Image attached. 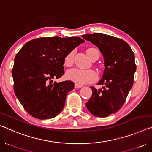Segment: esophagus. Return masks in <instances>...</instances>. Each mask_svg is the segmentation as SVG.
<instances>
[{"label": "esophagus", "mask_w": 152, "mask_h": 152, "mask_svg": "<svg viewBox=\"0 0 152 152\" xmlns=\"http://www.w3.org/2000/svg\"><path fill=\"white\" fill-rule=\"evenodd\" d=\"M83 86L82 85H81V84H74V88H82V87Z\"/></svg>", "instance_id": "esophagus-1"}]
</instances>
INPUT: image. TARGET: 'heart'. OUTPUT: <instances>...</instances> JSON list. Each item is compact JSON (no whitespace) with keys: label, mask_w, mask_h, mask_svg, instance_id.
<instances>
[{"label":"heart","mask_w":152,"mask_h":152,"mask_svg":"<svg viewBox=\"0 0 152 152\" xmlns=\"http://www.w3.org/2000/svg\"><path fill=\"white\" fill-rule=\"evenodd\" d=\"M96 50L94 48H89L86 50V53L90 58H91V52ZM74 51L68 53L64 58V64L67 67H70L74 63ZM66 78L76 84H83L92 83L96 81L98 78L97 73L93 70H82L79 68H72L68 70L66 72Z\"/></svg>","instance_id":"obj_1"}]
</instances>
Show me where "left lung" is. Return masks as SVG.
Here are the masks:
<instances>
[{"mask_svg":"<svg viewBox=\"0 0 152 152\" xmlns=\"http://www.w3.org/2000/svg\"><path fill=\"white\" fill-rule=\"evenodd\" d=\"M82 37L97 46L104 57V70L99 85L91 86L92 94L86 102L87 109L94 116L106 117L118 111L132 88L136 70L134 53L127 42L103 33Z\"/></svg>","mask_w":152,"mask_h":152,"instance_id":"8db88e82","label":"left lung"}]
</instances>
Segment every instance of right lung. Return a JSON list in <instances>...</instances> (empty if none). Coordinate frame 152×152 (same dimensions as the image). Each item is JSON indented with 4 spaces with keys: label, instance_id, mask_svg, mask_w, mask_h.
Wrapping results in <instances>:
<instances>
[{
    "label": "right lung",
    "instance_id": "1",
    "mask_svg": "<svg viewBox=\"0 0 152 152\" xmlns=\"http://www.w3.org/2000/svg\"><path fill=\"white\" fill-rule=\"evenodd\" d=\"M78 37H41L25 43L12 70L14 91L25 110L39 119L57 116L65 104L73 82H54L64 74V58L80 43Z\"/></svg>",
    "mask_w": 152,
    "mask_h": 152
}]
</instances>
